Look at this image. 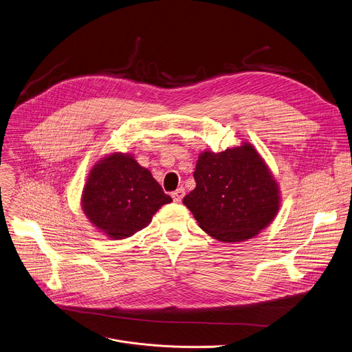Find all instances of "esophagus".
Segmentation results:
<instances>
[{"label":"esophagus","instance_id":"1","mask_svg":"<svg viewBox=\"0 0 352 352\" xmlns=\"http://www.w3.org/2000/svg\"><path fill=\"white\" fill-rule=\"evenodd\" d=\"M171 195H173V198H174L175 202H181L182 198H184V195H185V190H184V188H178V190H175Z\"/></svg>","mask_w":352,"mask_h":352}]
</instances>
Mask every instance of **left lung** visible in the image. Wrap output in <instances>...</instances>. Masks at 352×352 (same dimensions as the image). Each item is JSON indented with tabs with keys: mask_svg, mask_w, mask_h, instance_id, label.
Instances as JSON below:
<instances>
[{
	"mask_svg": "<svg viewBox=\"0 0 352 352\" xmlns=\"http://www.w3.org/2000/svg\"><path fill=\"white\" fill-rule=\"evenodd\" d=\"M194 178L195 190L182 202L199 228L221 242L250 239L277 214V182L249 143L222 153H201Z\"/></svg>",
	"mask_w": 352,
	"mask_h": 352,
	"instance_id": "obj_1",
	"label": "left lung"
}]
</instances>
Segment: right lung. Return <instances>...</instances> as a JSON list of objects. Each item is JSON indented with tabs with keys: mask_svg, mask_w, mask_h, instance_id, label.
Instances as JSON below:
<instances>
[{
	"mask_svg": "<svg viewBox=\"0 0 352 352\" xmlns=\"http://www.w3.org/2000/svg\"><path fill=\"white\" fill-rule=\"evenodd\" d=\"M170 202L171 197L151 173L123 153H113L95 164L82 194L85 215L111 239L130 238Z\"/></svg>",
	"mask_w": 352,
	"mask_h": 352,
	"instance_id": "right-lung-1",
	"label": "right lung"
}]
</instances>
